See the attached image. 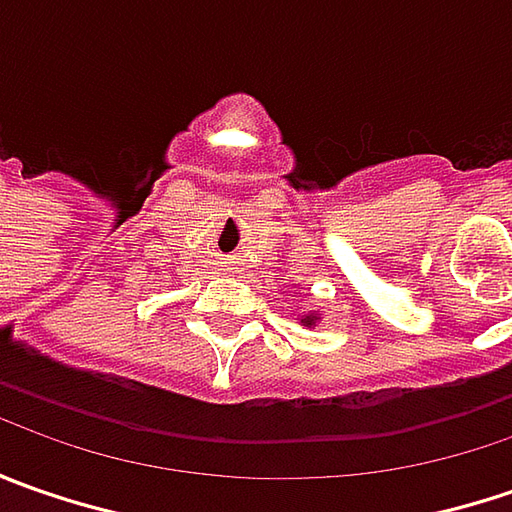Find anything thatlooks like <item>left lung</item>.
I'll use <instances>...</instances> for the list:
<instances>
[{"mask_svg":"<svg viewBox=\"0 0 512 512\" xmlns=\"http://www.w3.org/2000/svg\"><path fill=\"white\" fill-rule=\"evenodd\" d=\"M319 322H322V310H310V313L302 316V325L305 327H316Z\"/></svg>","mask_w":512,"mask_h":512,"instance_id":"1","label":"left lung"}]
</instances>
